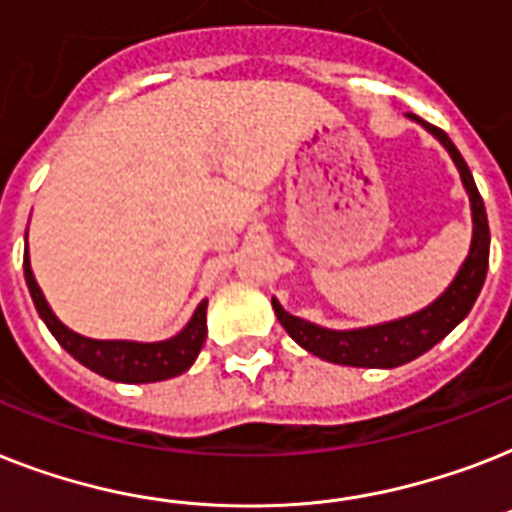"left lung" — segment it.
I'll use <instances>...</instances> for the list:
<instances>
[{
    "instance_id": "8db88e82",
    "label": "left lung",
    "mask_w": 512,
    "mask_h": 512,
    "mask_svg": "<svg viewBox=\"0 0 512 512\" xmlns=\"http://www.w3.org/2000/svg\"><path fill=\"white\" fill-rule=\"evenodd\" d=\"M407 118L421 123L429 134L442 141V147L450 152V157L458 165L463 186L468 191V199H471V252L465 257V263L460 265L455 281L447 286V292L436 302L423 307L421 313L407 315L400 321L381 323V326L334 331V328L315 326V323L286 313L284 307L278 305V299H273V310H276L278 323L286 328V334L292 336L299 347H305L307 352H313L315 357H323L328 363L352 365V368H397V365L410 363L423 352H429L436 342H442L444 336L471 313L473 302H476L481 286H484L486 268H489V223H486L484 199L476 189L471 170H468L463 155L442 128L431 126L413 112Z\"/></svg>"
}]
</instances>
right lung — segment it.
I'll use <instances>...</instances> for the list:
<instances>
[{
    "label": "right lung",
    "instance_id": "add662e5",
    "mask_svg": "<svg viewBox=\"0 0 512 512\" xmlns=\"http://www.w3.org/2000/svg\"><path fill=\"white\" fill-rule=\"evenodd\" d=\"M23 273H26L28 292H31L33 305L39 310L41 321L47 323L52 336L68 350L78 363L91 368L99 376L110 381H123V384H152V381H165L178 373L189 371L191 363L197 360L202 344L207 336V299L199 302V307L191 315V321L181 328V334L165 342H102V339H89L76 331H70L65 323L57 321L52 307L41 294L36 278H33L31 260L23 255Z\"/></svg>",
    "mask_w": 512,
    "mask_h": 512
}]
</instances>
